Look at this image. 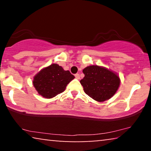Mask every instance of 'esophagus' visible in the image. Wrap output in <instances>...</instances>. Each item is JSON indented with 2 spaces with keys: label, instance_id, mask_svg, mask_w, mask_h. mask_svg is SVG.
I'll use <instances>...</instances> for the list:
<instances>
[{
  "label": "esophagus",
  "instance_id": "obj_1",
  "mask_svg": "<svg viewBox=\"0 0 151 151\" xmlns=\"http://www.w3.org/2000/svg\"><path fill=\"white\" fill-rule=\"evenodd\" d=\"M75 77H76V79L79 80V79H80V74H79V73H76V74H75Z\"/></svg>",
  "mask_w": 151,
  "mask_h": 151
}]
</instances>
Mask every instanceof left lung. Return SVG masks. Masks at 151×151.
Returning <instances> with one entry per match:
<instances>
[{"label": "left lung", "instance_id": "1", "mask_svg": "<svg viewBox=\"0 0 151 151\" xmlns=\"http://www.w3.org/2000/svg\"><path fill=\"white\" fill-rule=\"evenodd\" d=\"M82 71L84 77L80 84L86 94L93 100L104 102L112 98L118 89L120 79L115 72L98 65L88 66Z\"/></svg>", "mask_w": 151, "mask_h": 151}]
</instances>
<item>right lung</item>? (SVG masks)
Wrapping results in <instances>:
<instances>
[{"instance_id": "right-lung-1", "label": "right lung", "mask_w": 151, "mask_h": 151, "mask_svg": "<svg viewBox=\"0 0 151 151\" xmlns=\"http://www.w3.org/2000/svg\"><path fill=\"white\" fill-rule=\"evenodd\" d=\"M74 78L69 71H65L58 64H52L34 76L33 84L39 95L49 99L63 93Z\"/></svg>"}]
</instances>
